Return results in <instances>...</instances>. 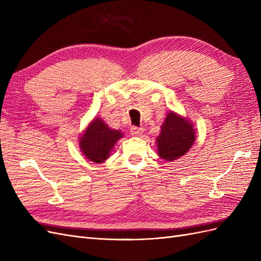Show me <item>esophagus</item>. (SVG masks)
<instances>
[{"mask_svg": "<svg viewBox=\"0 0 261 261\" xmlns=\"http://www.w3.org/2000/svg\"><path fill=\"white\" fill-rule=\"evenodd\" d=\"M143 133H144V129L141 127H135V126H134V127L130 128V134L133 136H140Z\"/></svg>", "mask_w": 261, "mask_h": 261, "instance_id": "34e87169", "label": "esophagus"}]
</instances>
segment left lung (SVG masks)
I'll use <instances>...</instances> for the list:
<instances>
[{"instance_id":"obj_1","label":"left lung","mask_w":261,"mask_h":261,"mask_svg":"<svg viewBox=\"0 0 261 261\" xmlns=\"http://www.w3.org/2000/svg\"><path fill=\"white\" fill-rule=\"evenodd\" d=\"M195 139L192 122L171 111L161 125L160 135L156 137L158 154L163 160L174 161L192 148Z\"/></svg>"}]
</instances>
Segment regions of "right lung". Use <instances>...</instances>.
<instances>
[{
	"mask_svg": "<svg viewBox=\"0 0 261 261\" xmlns=\"http://www.w3.org/2000/svg\"><path fill=\"white\" fill-rule=\"evenodd\" d=\"M123 137L121 130L110 128L100 117H94L80 138L81 151L94 163L105 162L111 154L117 140Z\"/></svg>",
	"mask_w": 261,
	"mask_h": 261,
	"instance_id": "1",
	"label": "right lung"
}]
</instances>
